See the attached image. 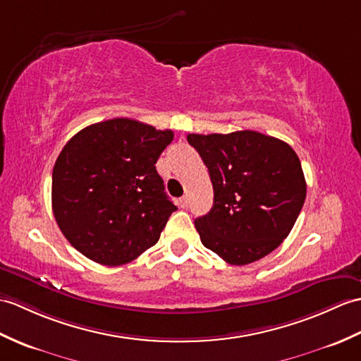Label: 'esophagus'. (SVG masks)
<instances>
[{"label":"esophagus","mask_w":361,"mask_h":361,"mask_svg":"<svg viewBox=\"0 0 361 361\" xmlns=\"http://www.w3.org/2000/svg\"><path fill=\"white\" fill-rule=\"evenodd\" d=\"M188 204H189V200H188V197H181L180 200H178V206L180 207H188Z\"/></svg>","instance_id":"obj_1"}]
</instances>
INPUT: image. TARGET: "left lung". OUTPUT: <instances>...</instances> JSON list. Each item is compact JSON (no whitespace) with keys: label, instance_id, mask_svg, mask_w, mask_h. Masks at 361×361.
<instances>
[{"label":"left lung","instance_id":"1","mask_svg":"<svg viewBox=\"0 0 361 361\" xmlns=\"http://www.w3.org/2000/svg\"><path fill=\"white\" fill-rule=\"evenodd\" d=\"M188 141L214 188L212 209L195 220L204 247L235 266L271 254L294 228L306 198L295 150L255 130L189 133Z\"/></svg>","mask_w":361,"mask_h":361}]
</instances>
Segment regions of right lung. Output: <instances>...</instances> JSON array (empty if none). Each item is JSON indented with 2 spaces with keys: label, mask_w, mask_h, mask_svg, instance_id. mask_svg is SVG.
<instances>
[{
  "label": "right lung",
  "mask_w": 361,
  "mask_h": 361,
  "mask_svg": "<svg viewBox=\"0 0 361 361\" xmlns=\"http://www.w3.org/2000/svg\"><path fill=\"white\" fill-rule=\"evenodd\" d=\"M172 140L169 129L114 118L66 142L52 172V209L78 252L120 266L155 245L177 211L155 167Z\"/></svg>",
  "instance_id": "add662e5"
}]
</instances>
